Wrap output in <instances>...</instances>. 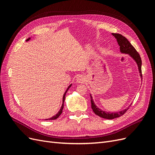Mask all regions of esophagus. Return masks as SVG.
<instances>
[{
  "mask_svg": "<svg viewBox=\"0 0 155 155\" xmlns=\"http://www.w3.org/2000/svg\"><path fill=\"white\" fill-rule=\"evenodd\" d=\"M77 82L79 83H83L85 81V78L82 75H79L77 77Z\"/></svg>",
  "mask_w": 155,
  "mask_h": 155,
  "instance_id": "34e87169",
  "label": "esophagus"
}]
</instances>
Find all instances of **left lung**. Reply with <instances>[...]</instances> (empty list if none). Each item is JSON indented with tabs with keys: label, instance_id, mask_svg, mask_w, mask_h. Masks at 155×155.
Here are the masks:
<instances>
[{
	"label": "left lung",
	"instance_id": "1",
	"mask_svg": "<svg viewBox=\"0 0 155 155\" xmlns=\"http://www.w3.org/2000/svg\"><path fill=\"white\" fill-rule=\"evenodd\" d=\"M112 35L114 36L115 38L117 40V42L120 46V50L121 53L124 54H129L131 57H132L136 63H137L138 70L140 72V74L141 78H142V59L140 58V54L138 53L134 46L130 43V42L124 36L119 34H112ZM91 107L92 109L93 110L94 113L99 116L100 117H101L103 118H105L108 120H112L116 118H118V117L124 115L126 111L129 109V107L127 108V109H124V110L116 112H107L105 111H104L99 109L94 104V102L93 101L92 97L91 95Z\"/></svg>",
	"mask_w": 155,
	"mask_h": 155
}]
</instances>
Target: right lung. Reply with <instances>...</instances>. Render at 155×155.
<instances>
[{
  "instance_id": "right-lung-1",
  "label": "right lung",
  "mask_w": 155,
  "mask_h": 155,
  "mask_svg": "<svg viewBox=\"0 0 155 155\" xmlns=\"http://www.w3.org/2000/svg\"><path fill=\"white\" fill-rule=\"evenodd\" d=\"M30 38H28V39L27 40H26V41H28V40H30ZM71 85H72V84L71 85H70V86H68V87L67 88V91H66V92H64V95H63V105H62V106H61V108L60 109V110H59V111L58 112V114H56V115H55V116H54L53 117H51V118H48V119H46L45 120H56L57 119L58 117L61 114V113H62V112H63V107H64V99H65V95H66V94H67V91H68V90L69 89V88L71 87Z\"/></svg>"
}]
</instances>
